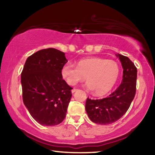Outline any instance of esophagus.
<instances>
[{"label":"esophagus","mask_w":155,"mask_h":155,"mask_svg":"<svg viewBox=\"0 0 155 155\" xmlns=\"http://www.w3.org/2000/svg\"><path fill=\"white\" fill-rule=\"evenodd\" d=\"M78 90V89H76V88H73L72 90V93H74L75 91H77Z\"/></svg>","instance_id":"esophagus-1"}]
</instances>
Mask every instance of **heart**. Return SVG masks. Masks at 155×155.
Instances as JSON below:
<instances>
[{"instance_id":"obj_1","label":"heart","mask_w":155,"mask_h":155,"mask_svg":"<svg viewBox=\"0 0 155 155\" xmlns=\"http://www.w3.org/2000/svg\"><path fill=\"white\" fill-rule=\"evenodd\" d=\"M120 68L113 60L101 57H89L79 60L77 67L65 64L61 76L70 85H75L87 77V86L94 94L101 96L109 93L118 79Z\"/></svg>"}]
</instances>
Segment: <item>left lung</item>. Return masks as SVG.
<instances>
[{
  "mask_svg": "<svg viewBox=\"0 0 155 155\" xmlns=\"http://www.w3.org/2000/svg\"><path fill=\"white\" fill-rule=\"evenodd\" d=\"M123 75L121 84L107 98L86 100L85 109L89 118L98 124H112L124 115L135 96L137 70L128 57L118 54Z\"/></svg>",
  "mask_w": 155,
  "mask_h": 155,
  "instance_id": "obj_1",
  "label": "left lung"
}]
</instances>
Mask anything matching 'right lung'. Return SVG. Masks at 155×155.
<instances>
[{"label": "right lung", "mask_w": 155, "mask_h": 155, "mask_svg": "<svg viewBox=\"0 0 155 155\" xmlns=\"http://www.w3.org/2000/svg\"><path fill=\"white\" fill-rule=\"evenodd\" d=\"M67 62L64 52L52 48L35 52L25 62L21 73L23 102L41 125L59 124L66 115L72 89L61 76Z\"/></svg>", "instance_id": "obj_1"}]
</instances>
